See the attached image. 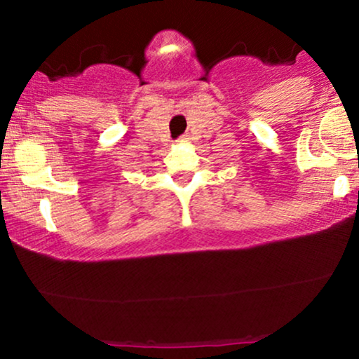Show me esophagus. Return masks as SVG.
Masks as SVG:
<instances>
[{
	"label": "esophagus",
	"mask_w": 359,
	"mask_h": 359,
	"mask_svg": "<svg viewBox=\"0 0 359 359\" xmlns=\"http://www.w3.org/2000/svg\"><path fill=\"white\" fill-rule=\"evenodd\" d=\"M185 140H187V137H182V138H180V142H185Z\"/></svg>",
	"instance_id": "34e87169"
}]
</instances>
